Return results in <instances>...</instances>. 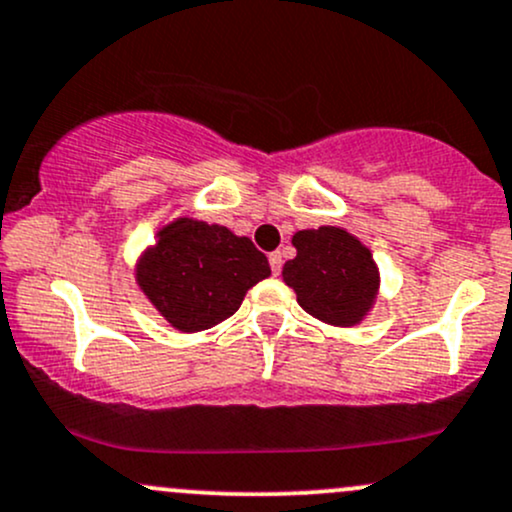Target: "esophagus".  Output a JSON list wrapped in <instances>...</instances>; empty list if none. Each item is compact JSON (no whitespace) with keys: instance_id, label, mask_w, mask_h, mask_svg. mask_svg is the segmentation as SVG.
<instances>
[{"instance_id":"esophagus-1","label":"esophagus","mask_w":512,"mask_h":512,"mask_svg":"<svg viewBox=\"0 0 512 512\" xmlns=\"http://www.w3.org/2000/svg\"><path fill=\"white\" fill-rule=\"evenodd\" d=\"M282 265H284L282 252H272V255H269V267H272V274L282 272Z\"/></svg>"}]
</instances>
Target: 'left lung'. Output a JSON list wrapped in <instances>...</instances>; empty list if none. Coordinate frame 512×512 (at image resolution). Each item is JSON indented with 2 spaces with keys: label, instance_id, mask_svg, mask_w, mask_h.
Listing matches in <instances>:
<instances>
[{
  "label": "left lung",
  "instance_id": "1",
  "mask_svg": "<svg viewBox=\"0 0 512 512\" xmlns=\"http://www.w3.org/2000/svg\"><path fill=\"white\" fill-rule=\"evenodd\" d=\"M296 257L282 269L306 313L335 328H352L369 316L379 296V267L372 250L340 226L296 230Z\"/></svg>",
  "mask_w": 512,
  "mask_h": 512
}]
</instances>
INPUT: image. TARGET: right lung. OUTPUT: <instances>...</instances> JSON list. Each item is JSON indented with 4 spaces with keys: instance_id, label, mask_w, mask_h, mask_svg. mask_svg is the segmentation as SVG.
I'll list each match as a JSON object with an SVG mask.
<instances>
[{
    "instance_id": "add662e5",
    "label": "right lung",
    "mask_w": 512,
    "mask_h": 512,
    "mask_svg": "<svg viewBox=\"0 0 512 512\" xmlns=\"http://www.w3.org/2000/svg\"><path fill=\"white\" fill-rule=\"evenodd\" d=\"M272 274L245 235L179 216L157 230L136 262L145 299L179 333H199L233 316L245 294Z\"/></svg>"
}]
</instances>
